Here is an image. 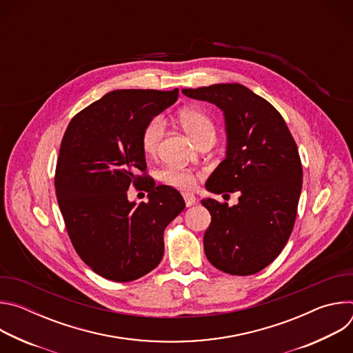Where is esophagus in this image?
Listing matches in <instances>:
<instances>
[{
	"mask_svg": "<svg viewBox=\"0 0 353 353\" xmlns=\"http://www.w3.org/2000/svg\"><path fill=\"white\" fill-rule=\"evenodd\" d=\"M183 196H184V201H185V205H187V207H191V205L195 204V195H194V194H191V192H184Z\"/></svg>",
	"mask_w": 353,
	"mask_h": 353,
	"instance_id": "1",
	"label": "esophagus"
}]
</instances>
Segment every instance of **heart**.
I'll return each instance as SVG.
<instances>
[{"label": "heart", "mask_w": 353, "mask_h": 353, "mask_svg": "<svg viewBox=\"0 0 353 353\" xmlns=\"http://www.w3.org/2000/svg\"><path fill=\"white\" fill-rule=\"evenodd\" d=\"M179 123L184 128V131L196 142L201 143L203 141L216 138V127L214 120L203 110L195 108H185L179 112L177 114ZM166 124L163 119L161 117H152L150 119L142 132H141V148L143 154L154 155L159 148V143L165 135ZM198 174L185 170V169H177V168H168L162 170L161 180L172 187L181 188V190H190L195 185Z\"/></svg>", "instance_id": "b5f03b06"}]
</instances>
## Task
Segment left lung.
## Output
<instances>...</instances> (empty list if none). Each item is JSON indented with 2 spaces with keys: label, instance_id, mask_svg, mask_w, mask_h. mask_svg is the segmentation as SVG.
<instances>
[{
  "label": "left lung",
  "instance_id": "1",
  "mask_svg": "<svg viewBox=\"0 0 353 353\" xmlns=\"http://www.w3.org/2000/svg\"><path fill=\"white\" fill-rule=\"evenodd\" d=\"M181 92L223 112L226 158L207 188L240 194L233 207L214 198L201 201L211 214L204 234L205 256L226 274L253 275L281 254L293 230L303 183L297 145L281 113L240 83Z\"/></svg>",
  "mask_w": 353,
  "mask_h": 353
}]
</instances>
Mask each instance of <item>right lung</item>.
I'll return each instance as SVG.
<instances>
[{"label":"right lung","mask_w":353,"mask_h":353,"mask_svg":"<svg viewBox=\"0 0 353 353\" xmlns=\"http://www.w3.org/2000/svg\"><path fill=\"white\" fill-rule=\"evenodd\" d=\"M177 97V88L113 90L75 114L64 132L54 176L59 207L78 256L106 279L130 282L157 268L165 229L185 208L173 187H149L141 148L145 124ZM139 183L150 203L135 206L126 190Z\"/></svg>","instance_id":"right-lung-1"}]
</instances>
